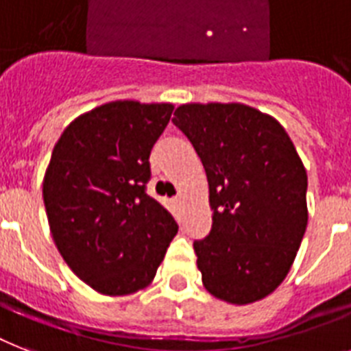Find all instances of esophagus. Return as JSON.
Here are the masks:
<instances>
[{
  "label": "esophagus",
  "mask_w": 351,
  "mask_h": 351,
  "mask_svg": "<svg viewBox=\"0 0 351 351\" xmlns=\"http://www.w3.org/2000/svg\"><path fill=\"white\" fill-rule=\"evenodd\" d=\"M175 204H176V205H180V204H182V196H176V198H175Z\"/></svg>",
  "instance_id": "34e87169"
}]
</instances>
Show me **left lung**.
<instances>
[{"label":"left lung","mask_w":351,"mask_h":351,"mask_svg":"<svg viewBox=\"0 0 351 351\" xmlns=\"http://www.w3.org/2000/svg\"><path fill=\"white\" fill-rule=\"evenodd\" d=\"M209 182L213 227L193 243L204 287L249 304L287 278L303 240L306 171L285 128L254 108L182 104L173 119Z\"/></svg>","instance_id":"left-lung-1"}]
</instances>
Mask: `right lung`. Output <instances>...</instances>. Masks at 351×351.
<instances>
[{
	"instance_id": "1",
	"label": "right lung",
	"mask_w": 351,
	"mask_h": 351,
	"mask_svg": "<svg viewBox=\"0 0 351 351\" xmlns=\"http://www.w3.org/2000/svg\"><path fill=\"white\" fill-rule=\"evenodd\" d=\"M173 104L115 101L62 131L43 180V200L62 259L97 292L146 289L178 225L146 193L151 149Z\"/></svg>"
}]
</instances>
